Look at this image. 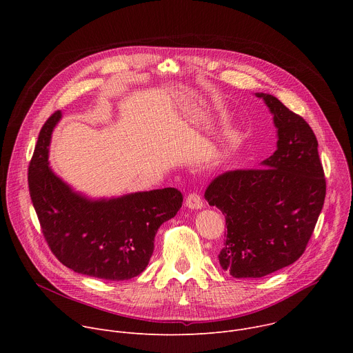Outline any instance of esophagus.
<instances>
[{
  "label": "esophagus",
  "mask_w": 353,
  "mask_h": 353,
  "mask_svg": "<svg viewBox=\"0 0 353 353\" xmlns=\"http://www.w3.org/2000/svg\"><path fill=\"white\" fill-rule=\"evenodd\" d=\"M185 207L188 210H201L204 207L203 198H201V195H198L196 192L188 194L187 198H185Z\"/></svg>",
  "instance_id": "obj_1"
}]
</instances>
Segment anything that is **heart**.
I'll list each match as a JSON object with an SVG mask.
<instances>
[{
  "label": "heart",
  "instance_id": "1",
  "mask_svg": "<svg viewBox=\"0 0 353 353\" xmlns=\"http://www.w3.org/2000/svg\"><path fill=\"white\" fill-rule=\"evenodd\" d=\"M233 141H234L233 132H226V134L219 139V148L216 149V154H218L219 157H222V155L226 152L228 146H229Z\"/></svg>",
  "mask_w": 353,
  "mask_h": 353
}]
</instances>
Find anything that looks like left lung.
Here are the masks:
<instances>
[{
	"label": "left lung",
	"mask_w": 353,
	"mask_h": 353,
	"mask_svg": "<svg viewBox=\"0 0 353 353\" xmlns=\"http://www.w3.org/2000/svg\"><path fill=\"white\" fill-rule=\"evenodd\" d=\"M274 116L276 150L260 169L218 176L205 199L222 211L228 234L218 256L234 278H263L305 253L324 205L319 142L303 117L268 93H256Z\"/></svg>",
	"instance_id": "8db88e82"
}]
</instances>
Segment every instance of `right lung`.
<instances>
[{
  "label": "right lung",
  "mask_w": 353,
  "mask_h": 353,
  "mask_svg": "<svg viewBox=\"0 0 353 353\" xmlns=\"http://www.w3.org/2000/svg\"><path fill=\"white\" fill-rule=\"evenodd\" d=\"M61 112L40 130L29 165V191L44 239L70 270L106 281L139 275L154 253L161 225L176 216L183 195L168 187L112 198H89L59 177L48 146Z\"/></svg>",
  "instance_id": "right-lung-1"
}]
</instances>
